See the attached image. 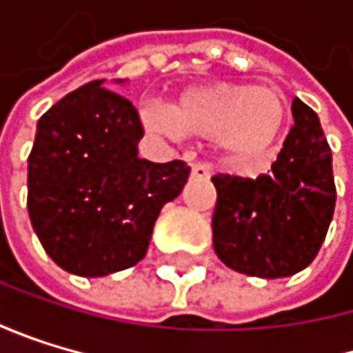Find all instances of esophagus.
<instances>
[{"instance_id": "34e87169", "label": "esophagus", "mask_w": 353, "mask_h": 353, "mask_svg": "<svg viewBox=\"0 0 353 353\" xmlns=\"http://www.w3.org/2000/svg\"><path fill=\"white\" fill-rule=\"evenodd\" d=\"M190 175L192 178H201V180H205L212 175V167L208 163H194L192 169H190Z\"/></svg>"}]
</instances>
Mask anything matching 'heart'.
Instances as JSON below:
<instances>
[{
  "label": "heart",
  "mask_w": 353,
  "mask_h": 353,
  "mask_svg": "<svg viewBox=\"0 0 353 353\" xmlns=\"http://www.w3.org/2000/svg\"><path fill=\"white\" fill-rule=\"evenodd\" d=\"M290 105L279 88L214 82L186 88L169 108L141 112V123L159 135L182 131L212 137L222 161L237 169L269 163L286 135Z\"/></svg>",
  "instance_id": "obj_1"
}]
</instances>
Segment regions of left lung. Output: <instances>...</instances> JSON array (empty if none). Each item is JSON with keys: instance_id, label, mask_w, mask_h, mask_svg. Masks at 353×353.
I'll return each mask as SVG.
<instances>
[{"instance_id": "1", "label": "left lung", "mask_w": 353, "mask_h": 353, "mask_svg": "<svg viewBox=\"0 0 353 353\" xmlns=\"http://www.w3.org/2000/svg\"><path fill=\"white\" fill-rule=\"evenodd\" d=\"M294 127L271 173L259 178L218 173L212 216L218 259L243 275L288 277L316 259L334 214L332 152L318 114L292 101Z\"/></svg>"}]
</instances>
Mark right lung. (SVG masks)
<instances>
[{
    "instance_id": "add662e5",
    "label": "right lung",
    "mask_w": 353,
    "mask_h": 353,
    "mask_svg": "<svg viewBox=\"0 0 353 353\" xmlns=\"http://www.w3.org/2000/svg\"><path fill=\"white\" fill-rule=\"evenodd\" d=\"M141 135L133 103L103 88V80L65 94L39 118L27 210L61 269L103 277L145 256L163 205L182 192L190 167L139 159Z\"/></svg>"
}]
</instances>
